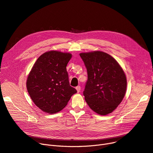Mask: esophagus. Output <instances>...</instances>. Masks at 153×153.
Wrapping results in <instances>:
<instances>
[{
    "mask_svg": "<svg viewBox=\"0 0 153 153\" xmlns=\"http://www.w3.org/2000/svg\"><path fill=\"white\" fill-rule=\"evenodd\" d=\"M76 89L77 92H78V93H79V92L80 91V90H81V87H80L79 86H76Z\"/></svg>",
    "mask_w": 153,
    "mask_h": 153,
    "instance_id": "esophagus-1",
    "label": "esophagus"
}]
</instances>
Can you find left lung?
Segmentation results:
<instances>
[{"label": "left lung", "instance_id": "obj_1", "mask_svg": "<svg viewBox=\"0 0 153 153\" xmlns=\"http://www.w3.org/2000/svg\"><path fill=\"white\" fill-rule=\"evenodd\" d=\"M88 72L83 95L91 109L99 115L112 112L126 93L127 78L117 60L104 52L80 53Z\"/></svg>", "mask_w": 153, "mask_h": 153}]
</instances>
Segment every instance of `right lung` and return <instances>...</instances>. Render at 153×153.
<instances>
[{
    "label": "right lung",
    "mask_w": 153,
    "mask_h": 153,
    "mask_svg": "<svg viewBox=\"0 0 153 153\" xmlns=\"http://www.w3.org/2000/svg\"><path fill=\"white\" fill-rule=\"evenodd\" d=\"M71 53L50 51L34 63L26 79V88L33 102L44 112L55 114L67 105L77 91L70 86L66 67Z\"/></svg>",
    "instance_id": "obj_1"
}]
</instances>
